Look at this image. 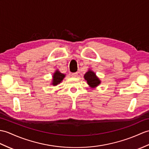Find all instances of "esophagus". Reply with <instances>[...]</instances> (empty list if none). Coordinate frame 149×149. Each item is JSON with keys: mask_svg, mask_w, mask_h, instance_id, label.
Returning a JSON list of instances; mask_svg holds the SVG:
<instances>
[{"mask_svg": "<svg viewBox=\"0 0 149 149\" xmlns=\"http://www.w3.org/2000/svg\"><path fill=\"white\" fill-rule=\"evenodd\" d=\"M78 72H75V73H73V74H72V77H78Z\"/></svg>", "mask_w": 149, "mask_h": 149, "instance_id": "1", "label": "esophagus"}]
</instances>
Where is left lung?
<instances>
[{
    "label": "left lung",
    "mask_w": 149,
    "mask_h": 149,
    "mask_svg": "<svg viewBox=\"0 0 149 149\" xmlns=\"http://www.w3.org/2000/svg\"><path fill=\"white\" fill-rule=\"evenodd\" d=\"M84 78L87 81V84L91 88H96L101 84V80L97 77L95 72L89 69L84 74Z\"/></svg>",
    "instance_id": "obj_1"
}]
</instances>
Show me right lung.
Wrapping results in <instances>:
<instances>
[{
    "instance_id": "right-lung-1",
    "label": "right lung",
    "mask_w": 149,
    "mask_h": 149,
    "mask_svg": "<svg viewBox=\"0 0 149 149\" xmlns=\"http://www.w3.org/2000/svg\"><path fill=\"white\" fill-rule=\"evenodd\" d=\"M65 77V74H62L58 70H56L54 73L53 75V79L51 82V84L54 86H56L58 84L61 83V82L63 80Z\"/></svg>"
}]
</instances>
